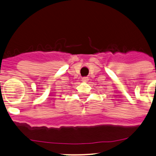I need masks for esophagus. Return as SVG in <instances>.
Segmentation results:
<instances>
[{
    "label": "esophagus",
    "mask_w": 156,
    "mask_h": 156,
    "mask_svg": "<svg viewBox=\"0 0 156 156\" xmlns=\"http://www.w3.org/2000/svg\"><path fill=\"white\" fill-rule=\"evenodd\" d=\"M82 82H87V80H88V78L86 77V76H85V77H82Z\"/></svg>",
    "instance_id": "esophagus-1"
}]
</instances>
